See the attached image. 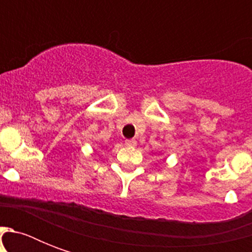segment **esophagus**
I'll list each match as a JSON object with an SVG mask.
<instances>
[{
  "instance_id": "esophagus-1",
  "label": "esophagus",
  "mask_w": 252,
  "mask_h": 252,
  "mask_svg": "<svg viewBox=\"0 0 252 252\" xmlns=\"http://www.w3.org/2000/svg\"><path fill=\"white\" fill-rule=\"evenodd\" d=\"M126 145L128 148H134V146L137 145V141L134 138H132V140H126Z\"/></svg>"
}]
</instances>
